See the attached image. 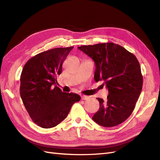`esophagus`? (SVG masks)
<instances>
[{
  "instance_id": "34e87169",
  "label": "esophagus",
  "mask_w": 160,
  "mask_h": 160,
  "mask_svg": "<svg viewBox=\"0 0 160 160\" xmlns=\"http://www.w3.org/2000/svg\"><path fill=\"white\" fill-rule=\"evenodd\" d=\"M89 99V97L87 95H81V99L82 100H88Z\"/></svg>"
}]
</instances>
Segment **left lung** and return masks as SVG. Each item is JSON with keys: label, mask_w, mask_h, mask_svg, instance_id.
I'll use <instances>...</instances> for the list:
<instances>
[{"label": "left lung", "mask_w": 160, "mask_h": 160, "mask_svg": "<svg viewBox=\"0 0 160 160\" xmlns=\"http://www.w3.org/2000/svg\"><path fill=\"white\" fill-rule=\"evenodd\" d=\"M78 49L94 61L95 81H103L109 91L105 102L97 99L99 109L92 119L106 128L123 123L132 113L142 89L143 77L137 58L113 42L83 45Z\"/></svg>", "instance_id": "1"}]
</instances>
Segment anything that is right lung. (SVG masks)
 Returning <instances> with one entry per match:
<instances>
[{"label":"right lung","instance_id":"add662e5","mask_svg":"<svg viewBox=\"0 0 160 160\" xmlns=\"http://www.w3.org/2000/svg\"><path fill=\"white\" fill-rule=\"evenodd\" d=\"M73 47L55 48L28 60L21 75L20 94L33 122L42 128L55 127L68 115L81 97L65 93L56 85L57 75Z\"/></svg>","mask_w":160,"mask_h":160}]
</instances>
